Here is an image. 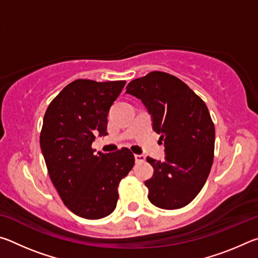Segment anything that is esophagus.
<instances>
[{
	"instance_id": "esophagus-1",
	"label": "esophagus",
	"mask_w": 258,
	"mask_h": 258,
	"mask_svg": "<svg viewBox=\"0 0 258 258\" xmlns=\"http://www.w3.org/2000/svg\"><path fill=\"white\" fill-rule=\"evenodd\" d=\"M134 158L137 163H143L146 160V156L145 155H134Z\"/></svg>"
}]
</instances>
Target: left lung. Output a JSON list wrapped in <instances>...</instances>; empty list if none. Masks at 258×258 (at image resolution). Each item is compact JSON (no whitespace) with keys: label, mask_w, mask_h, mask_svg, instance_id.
I'll return each instance as SVG.
<instances>
[{"label":"left lung","mask_w":258,"mask_h":258,"mask_svg":"<svg viewBox=\"0 0 258 258\" xmlns=\"http://www.w3.org/2000/svg\"><path fill=\"white\" fill-rule=\"evenodd\" d=\"M140 99L160 134L165 160L148 157L154 175L145 182L148 198L163 209L186 206L203 189L211 172L215 127L205 102L185 83L164 72H151L126 86Z\"/></svg>","instance_id":"8db88e82"}]
</instances>
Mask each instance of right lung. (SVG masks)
<instances>
[{
	"mask_svg": "<svg viewBox=\"0 0 258 258\" xmlns=\"http://www.w3.org/2000/svg\"><path fill=\"white\" fill-rule=\"evenodd\" d=\"M125 81L76 80L47 107L40 135L42 154L52 183L63 204L86 220L115 211L118 185L134 166L127 148L94 154L92 142L107 135L108 112Z\"/></svg>",
	"mask_w": 258,
	"mask_h": 258,
	"instance_id": "obj_1",
	"label": "right lung"
}]
</instances>
